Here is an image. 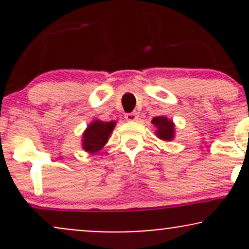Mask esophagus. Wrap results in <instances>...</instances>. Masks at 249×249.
Wrapping results in <instances>:
<instances>
[{"label":"esophagus","mask_w":249,"mask_h":249,"mask_svg":"<svg viewBox=\"0 0 249 249\" xmlns=\"http://www.w3.org/2000/svg\"><path fill=\"white\" fill-rule=\"evenodd\" d=\"M138 118H139V116L137 112H131V113H126V115H125V119L128 122H137L138 121Z\"/></svg>","instance_id":"34e87169"}]
</instances>
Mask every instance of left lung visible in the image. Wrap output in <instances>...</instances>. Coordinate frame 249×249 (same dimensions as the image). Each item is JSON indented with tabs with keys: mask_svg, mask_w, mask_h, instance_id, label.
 Instances as JSON below:
<instances>
[{
	"mask_svg": "<svg viewBox=\"0 0 249 249\" xmlns=\"http://www.w3.org/2000/svg\"><path fill=\"white\" fill-rule=\"evenodd\" d=\"M152 124L157 127L156 134L161 141L171 142L174 138V123L164 116L154 117Z\"/></svg>",
	"mask_w": 249,
	"mask_h": 249,
	"instance_id": "obj_1",
	"label": "left lung"
}]
</instances>
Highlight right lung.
Masks as SVG:
<instances>
[{"mask_svg":"<svg viewBox=\"0 0 249 249\" xmlns=\"http://www.w3.org/2000/svg\"><path fill=\"white\" fill-rule=\"evenodd\" d=\"M115 125L116 122L93 121L83 133V150L89 153H96L102 150L107 142Z\"/></svg>","mask_w":249,"mask_h":249,"instance_id":"add662e5","label":"right lung"}]
</instances>
